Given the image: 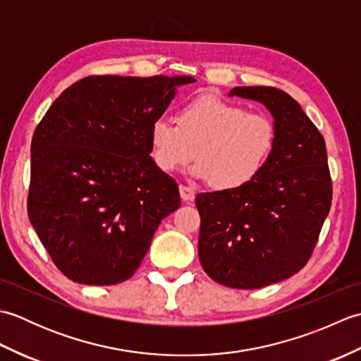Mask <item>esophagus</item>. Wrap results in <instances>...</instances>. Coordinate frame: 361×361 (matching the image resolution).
Returning a JSON list of instances; mask_svg holds the SVG:
<instances>
[{
    "instance_id": "esophagus-1",
    "label": "esophagus",
    "mask_w": 361,
    "mask_h": 361,
    "mask_svg": "<svg viewBox=\"0 0 361 361\" xmlns=\"http://www.w3.org/2000/svg\"><path fill=\"white\" fill-rule=\"evenodd\" d=\"M180 195H181L183 202H192L194 197H195V190L192 188L180 185Z\"/></svg>"
}]
</instances>
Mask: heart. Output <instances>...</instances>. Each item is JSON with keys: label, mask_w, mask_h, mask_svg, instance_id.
I'll list each match as a JSON object with an SVG mask.
<instances>
[{"label": "heart", "mask_w": 361, "mask_h": 361, "mask_svg": "<svg viewBox=\"0 0 361 361\" xmlns=\"http://www.w3.org/2000/svg\"><path fill=\"white\" fill-rule=\"evenodd\" d=\"M153 163L164 173L190 159V175L216 190H237L257 178L274 149L276 130L264 114L219 97H198L178 111L176 124L158 118L150 126Z\"/></svg>", "instance_id": "obj_1"}]
</instances>
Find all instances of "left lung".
<instances>
[{"instance_id":"8db88e82","label":"left lung","mask_w":361,"mask_h":361,"mask_svg":"<svg viewBox=\"0 0 361 361\" xmlns=\"http://www.w3.org/2000/svg\"><path fill=\"white\" fill-rule=\"evenodd\" d=\"M228 96L264 104L276 142L250 185L197 195L198 257L221 286L255 290L307 264L331 209L332 180L323 135L286 91L235 87Z\"/></svg>"}]
</instances>
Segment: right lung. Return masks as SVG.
Wrapping results in <instances>:
<instances>
[{"instance_id": "1", "label": "right lung", "mask_w": 361, "mask_h": 361, "mask_svg": "<svg viewBox=\"0 0 361 361\" xmlns=\"http://www.w3.org/2000/svg\"><path fill=\"white\" fill-rule=\"evenodd\" d=\"M190 75H91L60 94L30 144L27 216L66 278H132L161 220L180 208L150 157V126Z\"/></svg>"}]
</instances>
